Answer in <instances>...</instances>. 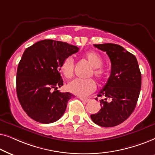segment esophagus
Masks as SVG:
<instances>
[{"label": "esophagus", "mask_w": 155, "mask_h": 155, "mask_svg": "<svg viewBox=\"0 0 155 155\" xmlns=\"http://www.w3.org/2000/svg\"><path fill=\"white\" fill-rule=\"evenodd\" d=\"M79 98H80V100L84 101V102H85V103H87L90 101V99H88V98H84V97H79Z\"/></svg>", "instance_id": "esophagus-1"}]
</instances>
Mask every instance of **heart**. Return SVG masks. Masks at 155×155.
Instances as JSON below:
<instances>
[{"instance_id":"heart-1","label":"heart","mask_w":155,"mask_h":155,"mask_svg":"<svg viewBox=\"0 0 155 155\" xmlns=\"http://www.w3.org/2000/svg\"><path fill=\"white\" fill-rule=\"evenodd\" d=\"M84 58L93 68V75L99 81L104 79L107 71L102 67L103 58L98 53L94 51L87 52ZM60 71L67 79L73 77L74 71V61L72 57H67L61 63ZM96 82L92 79H75L70 82L67 85V90L70 92L80 97H85L94 92L96 89Z\"/></svg>"}]
</instances>
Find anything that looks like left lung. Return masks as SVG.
Returning <instances> with one entry per match:
<instances>
[{
  "mask_svg": "<svg viewBox=\"0 0 155 155\" xmlns=\"http://www.w3.org/2000/svg\"><path fill=\"white\" fill-rule=\"evenodd\" d=\"M107 53L111 63L110 77L98 97L101 109L90 116L92 121L102 127H114L125 121L134 111L141 89V73L134 55L115 44H94ZM107 98L112 101L107 103Z\"/></svg>",
  "mask_w": 155,
  "mask_h": 155,
  "instance_id": "obj_1",
  "label": "left lung"
}]
</instances>
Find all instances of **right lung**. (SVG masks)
<instances>
[{"instance_id":"obj_1","label":"right lung","mask_w":155,"mask_h":155,"mask_svg":"<svg viewBox=\"0 0 155 155\" xmlns=\"http://www.w3.org/2000/svg\"><path fill=\"white\" fill-rule=\"evenodd\" d=\"M78 51L66 42L45 39L23 53L17 71V95L23 110L33 120L51 124L63 115L73 95L58 90L63 84L60 65Z\"/></svg>"}]
</instances>
